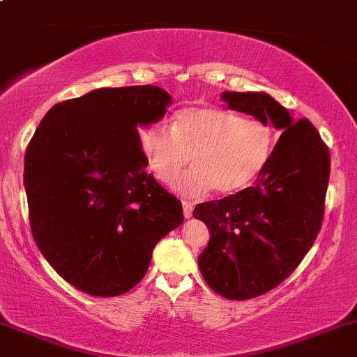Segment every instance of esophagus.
Wrapping results in <instances>:
<instances>
[{"instance_id": "1", "label": "esophagus", "mask_w": 357, "mask_h": 357, "mask_svg": "<svg viewBox=\"0 0 357 357\" xmlns=\"http://www.w3.org/2000/svg\"><path fill=\"white\" fill-rule=\"evenodd\" d=\"M183 213H185V218H190L191 215H193V203L185 199V202H183Z\"/></svg>"}]
</instances>
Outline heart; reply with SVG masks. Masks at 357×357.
<instances>
[{
	"instance_id": "obj_1",
	"label": "heart",
	"mask_w": 357,
	"mask_h": 357,
	"mask_svg": "<svg viewBox=\"0 0 357 357\" xmlns=\"http://www.w3.org/2000/svg\"><path fill=\"white\" fill-rule=\"evenodd\" d=\"M139 142L147 169L160 183L174 181L191 155L195 167L176 181L183 195L211 188L218 195L238 193L264 172L274 151L273 128L264 121L199 107L178 112L171 128L152 125Z\"/></svg>"
}]
</instances>
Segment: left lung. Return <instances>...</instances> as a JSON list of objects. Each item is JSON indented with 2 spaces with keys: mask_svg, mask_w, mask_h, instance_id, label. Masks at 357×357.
<instances>
[{
  "mask_svg": "<svg viewBox=\"0 0 357 357\" xmlns=\"http://www.w3.org/2000/svg\"><path fill=\"white\" fill-rule=\"evenodd\" d=\"M227 108L283 130L252 186L199 203L193 217L208 227L198 256L208 287L229 300L271 291L296 269L322 227L331 154L307 119L293 120L268 93L223 91Z\"/></svg>",
  "mask_w": 357,
  "mask_h": 357,
  "instance_id": "8db88e82",
  "label": "left lung"
}]
</instances>
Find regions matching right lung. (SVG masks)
<instances>
[{
	"label": "right lung",
	"instance_id": "right-lung-1",
	"mask_svg": "<svg viewBox=\"0 0 357 357\" xmlns=\"http://www.w3.org/2000/svg\"><path fill=\"white\" fill-rule=\"evenodd\" d=\"M158 86L100 88L47 112L25 152L30 227L68 283L119 296L146 276L152 250L185 220L146 172L139 130L166 115Z\"/></svg>",
	"mask_w": 357,
	"mask_h": 357
}]
</instances>
